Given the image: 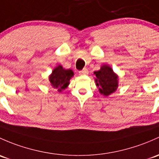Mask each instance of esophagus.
I'll return each mask as SVG.
<instances>
[{"label":"esophagus","mask_w":159,"mask_h":159,"mask_svg":"<svg viewBox=\"0 0 159 159\" xmlns=\"http://www.w3.org/2000/svg\"><path fill=\"white\" fill-rule=\"evenodd\" d=\"M88 74V70L87 69V68H84V69H82L81 71H79L80 75H86Z\"/></svg>","instance_id":"esophagus-1"}]
</instances>
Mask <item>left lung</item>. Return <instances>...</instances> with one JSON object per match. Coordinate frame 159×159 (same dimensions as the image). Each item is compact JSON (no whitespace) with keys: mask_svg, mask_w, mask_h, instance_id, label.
<instances>
[{"mask_svg":"<svg viewBox=\"0 0 159 159\" xmlns=\"http://www.w3.org/2000/svg\"><path fill=\"white\" fill-rule=\"evenodd\" d=\"M95 82L101 94L107 97L114 93L118 88L119 76L108 65H103L101 69L94 71Z\"/></svg>","mask_w":159,"mask_h":159,"instance_id":"8db88e82","label":"left lung"}]
</instances>
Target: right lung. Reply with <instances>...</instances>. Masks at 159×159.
<instances>
[{
	"label": "right lung",
	"instance_id": "add662e5",
	"mask_svg": "<svg viewBox=\"0 0 159 159\" xmlns=\"http://www.w3.org/2000/svg\"><path fill=\"white\" fill-rule=\"evenodd\" d=\"M74 76V72L71 69H66L61 65H58L53 69L49 76V81L51 86L61 93L66 89L70 84V80Z\"/></svg>",
	"mask_w": 159,
	"mask_h": 159
}]
</instances>
